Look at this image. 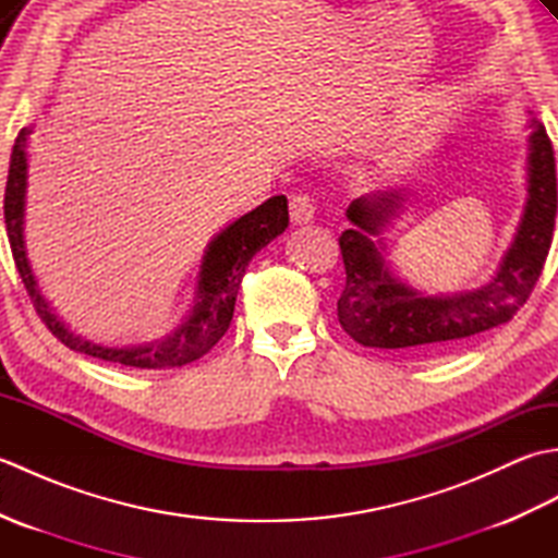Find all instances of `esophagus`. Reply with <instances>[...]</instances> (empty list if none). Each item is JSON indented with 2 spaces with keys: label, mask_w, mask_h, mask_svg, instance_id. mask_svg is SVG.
Returning <instances> with one entry per match:
<instances>
[{
  "label": "esophagus",
  "mask_w": 558,
  "mask_h": 558,
  "mask_svg": "<svg viewBox=\"0 0 558 558\" xmlns=\"http://www.w3.org/2000/svg\"><path fill=\"white\" fill-rule=\"evenodd\" d=\"M314 213H316V206H314V198L310 194L298 192L290 196V218L294 225L312 222Z\"/></svg>",
  "instance_id": "34e87169"
}]
</instances>
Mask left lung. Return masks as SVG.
<instances>
[{
    "mask_svg": "<svg viewBox=\"0 0 558 558\" xmlns=\"http://www.w3.org/2000/svg\"><path fill=\"white\" fill-rule=\"evenodd\" d=\"M527 206L513 246L496 278L482 290L453 298H424L390 278L372 234L400 208L402 196L386 192L357 198L348 208L352 230L340 234L345 290L338 322L364 348L444 352L465 345L487 330L508 324L535 290L547 260L556 220V162L547 129L530 120Z\"/></svg>",
    "mask_w": 558,
    "mask_h": 558,
    "instance_id": "obj_1",
    "label": "left lung"
}]
</instances>
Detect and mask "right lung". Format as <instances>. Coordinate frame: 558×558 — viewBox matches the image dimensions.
I'll use <instances>...</instances> for the list:
<instances>
[{"mask_svg":"<svg viewBox=\"0 0 558 558\" xmlns=\"http://www.w3.org/2000/svg\"><path fill=\"white\" fill-rule=\"evenodd\" d=\"M31 129H21L14 150H11L7 192H4V222L14 254L19 276L26 286L28 298L35 312L43 318V324L50 328V333L62 340L69 350H76L90 357L105 362L136 366V369H165V366H182L194 362L216 345V342L228 333L234 300L248 260L264 248L270 240H276L280 232H286L288 216V198L272 196L266 204H260L252 213H246L240 220H234L228 230H222L213 244L208 246L204 258V270H201L198 282V302L194 314L189 316L172 336L165 340H156L150 345L141 348H102L83 340L64 328V324L52 314L50 304L45 302L38 286H35L33 270L26 258V246H23V196H26V138Z\"/></svg>","mask_w":558,"mask_h":558,"instance_id":"obj_1","label":"right lung"}]
</instances>
